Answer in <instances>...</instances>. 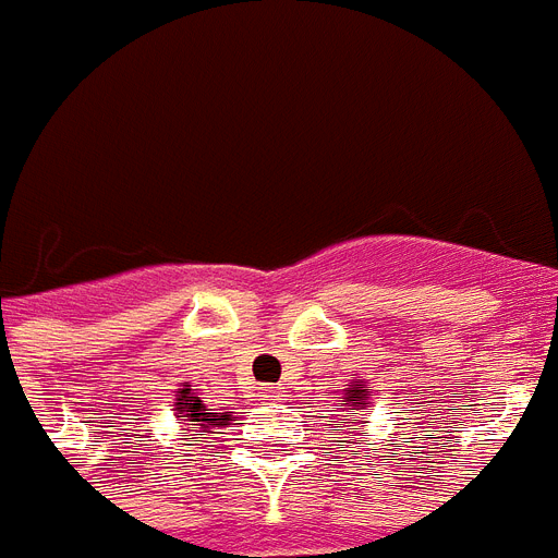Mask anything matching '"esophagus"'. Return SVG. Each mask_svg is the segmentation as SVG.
I'll return each instance as SVG.
<instances>
[{
    "label": "esophagus",
    "instance_id": "1",
    "mask_svg": "<svg viewBox=\"0 0 558 558\" xmlns=\"http://www.w3.org/2000/svg\"><path fill=\"white\" fill-rule=\"evenodd\" d=\"M262 398H265V400H279V398H282V391L276 389V386H270V389H262Z\"/></svg>",
    "mask_w": 558,
    "mask_h": 558
}]
</instances>
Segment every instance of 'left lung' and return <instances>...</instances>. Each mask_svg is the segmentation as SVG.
<instances>
[{
  "mask_svg": "<svg viewBox=\"0 0 558 558\" xmlns=\"http://www.w3.org/2000/svg\"><path fill=\"white\" fill-rule=\"evenodd\" d=\"M345 395H349V398H345V403H354V400H360V403H363L365 386H354V389H349ZM345 403H342V405H345ZM345 421H349V414H345Z\"/></svg>",
  "mask_w": 558,
  "mask_h": 558,
  "instance_id": "obj_1",
  "label": "left lung"
}]
</instances>
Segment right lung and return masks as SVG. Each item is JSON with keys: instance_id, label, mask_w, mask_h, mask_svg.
<instances>
[{"instance_id": "obj_1", "label": "right lung", "mask_w": 558, "mask_h": 558, "mask_svg": "<svg viewBox=\"0 0 558 558\" xmlns=\"http://www.w3.org/2000/svg\"><path fill=\"white\" fill-rule=\"evenodd\" d=\"M178 403H175V412L181 421H186L190 429L186 432H209V429H221L227 426L230 421V412H216V409H207L202 398H195L193 389H181L178 391Z\"/></svg>"}]
</instances>
